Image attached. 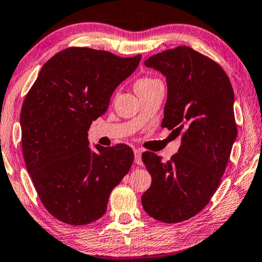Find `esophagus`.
<instances>
[{
  "instance_id": "1",
  "label": "esophagus",
  "mask_w": 262,
  "mask_h": 262,
  "mask_svg": "<svg viewBox=\"0 0 262 262\" xmlns=\"http://www.w3.org/2000/svg\"><path fill=\"white\" fill-rule=\"evenodd\" d=\"M134 156H135V163L137 165H142V151L140 149L134 150Z\"/></svg>"
}]
</instances>
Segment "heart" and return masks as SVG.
I'll return each instance as SVG.
<instances>
[{"instance_id":"obj_1","label":"heart","mask_w":262,"mask_h":262,"mask_svg":"<svg viewBox=\"0 0 262 262\" xmlns=\"http://www.w3.org/2000/svg\"><path fill=\"white\" fill-rule=\"evenodd\" d=\"M157 82H161L158 78H155L151 76H143L141 77L139 81L136 82L135 84V89L136 88H140V86H148V85H151V84H155Z\"/></svg>"}]
</instances>
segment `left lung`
<instances>
[{
  "label": "left lung",
  "mask_w": 262,
  "mask_h": 262,
  "mask_svg": "<svg viewBox=\"0 0 262 262\" xmlns=\"http://www.w3.org/2000/svg\"><path fill=\"white\" fill-rule=\"evenodd\" d=\"M144 64L166 77L162 127L181 135V145L166 163L142 154L152 181L141 201L155 220L179 223L209 203L224 174L237 137L233 89L217 62L188 46L158 53Z\"/></svg>",
  "instance_id": "obj_1"
}]
</instances>
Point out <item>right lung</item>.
Returning a JSON list of instances; mask_svg holds the SVG:
<instances>
[{"instance_id": "right-lung-1", "label": "right lung", "mask_w": 262, "mask_h": 262, "mask_svg": "<svg viewBox=\"0 0 262 262\" xmlns=\"http://www.w3.org/2000/svg\"><path fill=\"white\" fill-rule=\"evenodd\" d=\"M140 61L141 54L66 48L43 64L25 97L20 126L26 168L43 207L63 223L99 220L112 189L130 170L132 148L96 145L98 151L92 152L88 130Z\"/></svg>"}]
</instances>
